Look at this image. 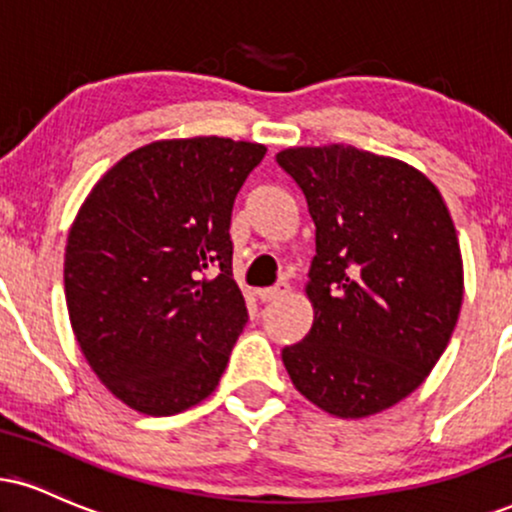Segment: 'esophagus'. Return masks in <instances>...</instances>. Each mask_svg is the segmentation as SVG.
<instances>
[{"label":"esophagus","mask_w":512,"mask_h":512,"mask_svg":"<svg viewBox=\"0 0 512 512\" xmlns=\"http://www.w3.org/2000/svg\"><path fill=\"white\" fill-rule=\"evenodd\" d=\"M288 291H291V286H288L286 281H279V283H276V286L260 288V291H257V298H260L262 303H272V300L281 298V295H286Z\"/></svg>","instance_id":"1"}]
</instances>
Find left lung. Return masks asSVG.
<instances>
[{
    "label": "left lung",
    "mask_w": 512,
    "mask_h": 512,
    "mask_svg": "<svg viewBox=\"0 0 512 512\" xmlns=\"http://www.w3.org/2000/svg\"><path fill=\"white\" fill-rule=\"evenodd\" d=\"M276 162L317 229L315 322L281 350L283 365L331 415L391 408L427 379L458 322L463 260L451 214L420 171L353 145L291 147Z\"/></svg>",
    "instance_id": "obj_1"
}]
</instances>
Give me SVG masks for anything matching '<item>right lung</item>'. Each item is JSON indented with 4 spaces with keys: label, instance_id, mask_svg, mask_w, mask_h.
<instances>
[{
    "label": "right lung",
    "instance_id": "right-lung-1",
    "mask_svg": "<svg viewBox=\"0 0 512 512\" xmlns=\"http://www.w3.org/2000/svg\"><path fill=\"white\" fill-rule=\"evenodd\" d=\"M267 147L159 140L92 188L64 260L73 334L102 384L145 415L217 389L248 310L233 281L231 212Z\"/></svg>",
    "mask_w": 512,
    "mask_h": 512
}]
</instances>
